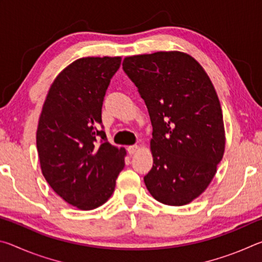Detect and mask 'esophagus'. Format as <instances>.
I'll use <instances>...</instances> for the list:
<instances>
[{"mask_svg":"<svg viewBox=\"0 0 262 262\" xmlns=\"http://www.w3.org/2000/svg\"><path fill=\"white\" fill-rule=\"evenodd\" d=\"M128 154L129 155H133V154H135L137 150H139V145H136V144H134V145H129V147H128Z\"/></svg>","mask_w":262,"mask_h":262,"instance_id":"34e87169","label":"esophagus"}]
</instances>
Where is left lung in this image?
<instances>
[{
	"label": "left lung",
	"mask_w": 262,
	"mask_h": 262,
	"mask_svg": "<svg viewBox=\"0 0 262 262\" xmlns=\"http://www.w3.org/2000/svg\"><path fill=\"white\" fill-rule=\"evenodd\" d=\"M123 72L147 105L154 165L144 184L157 201L184 206L205 192L223 158L219 97L199 62L183 52L127 56Z\"/></svg>",
	"instance_id": "left-lung-1"
}]
</instances>
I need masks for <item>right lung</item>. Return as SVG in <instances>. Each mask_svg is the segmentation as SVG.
<instances>
[{
    "instance_id": "right-lung-1",
    "label": "right lung",
    "mask_w": 262,
    "mask_h": 262,
    "mask_svg": "<svg viewBox=\"0 0 262 262\" xmlns=\"http://www.w3.org/2000/svg\"><path fill=\"white\" fill-rule=\"evenodd\" d=\"M120 56L82 57L57 75L43 103L37 149L43 177L69 205L91 210L108 200L125 166V148L110 144L101 106Z\"/></svg>"
}]
</instances>
